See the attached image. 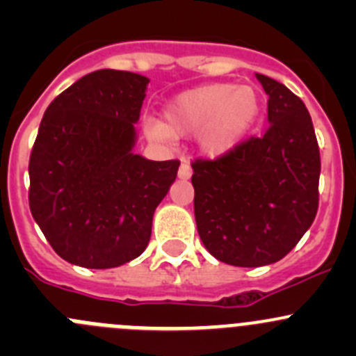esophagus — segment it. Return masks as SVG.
Returning <instances> with one entry per match:
<instances>
[{"instance_id":"1","label":"esophagus","mask_w":356,"mask_h":356,"mask_svg":"<svg viewBox=\"0 0 356 356\" xmlns=\"http://www.w3.org/2000/svg\"><path fill=\"white\" fill-rule=\"evenodd\" d=\"M193 170L191 167H189L188 161H182L181 167H179V179H182V181H188L189 177H191Z\"/></svg>"}]
</instances>
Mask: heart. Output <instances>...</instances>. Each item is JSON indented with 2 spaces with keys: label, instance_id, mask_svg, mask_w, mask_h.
<instances>
[{
  "label": "heart",
  "instance_id": "obj_1",
  "mask_svg": "<svg viewBox=\"0 0 356 356\" xmlns=\"http://www.w3.org/2000/svg\"><path fill=\"white\" fill-rule=\"evenodd\" d=\"M260 115V96L251 86L210 82L182 92L165 110V125L146 120L145 131L160 143L172 136L200 132L207 155L218 156L234 148Z\"/></svg>",
  "mask_w": 356,
  "mask_h": 356
}]
</instances>
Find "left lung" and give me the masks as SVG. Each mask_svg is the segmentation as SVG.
Listing matches in <instances>:
<instances>
[{
    "label": "left lung",
    "instance_id": "left-lung-1",
    "mask_svg": "<svg viewBox=\"0 0 356 356\" xmlns=\"http://www.w3.org/2000/svg\"><path fill=\"white\" fill-rule=\"evenodd\" d=\"M268 125L213 160L191 161L195 217L204 248L234 267L275 264L298 245L318 210L321 152L305 103L257 74Z\"/></svg>",
    "mask_w": 356,
    "mask_h": 356
}]
</instances>
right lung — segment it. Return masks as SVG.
<instances>
[{
	"label": "right lung",
	"instance_id": "right-lung-1",
	"mask_svg": "<svg viewBox=\"0 0 356 356\" xmlns=\"http://www.w3.org/2000/svg\"><path fill=\"white\" fill-rule=\"evenodd\" d=\"M148 79L96 70L46 108L29 160V207L53 250L74 265L113 268L138 258L181 161L134 155Z\"/></svg>",
	"mask_w": 356,
	"mask_h": 356
}]
</instances>
